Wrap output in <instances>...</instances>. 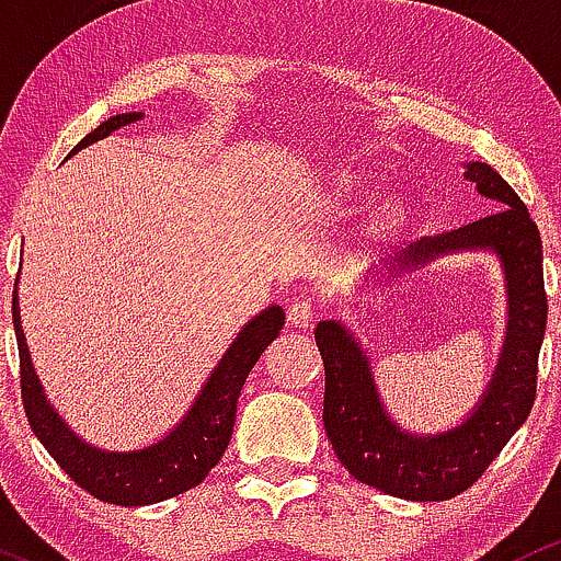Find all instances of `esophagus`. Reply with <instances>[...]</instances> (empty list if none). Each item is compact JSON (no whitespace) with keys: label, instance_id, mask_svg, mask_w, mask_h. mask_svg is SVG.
<instances>
[{"label":"esophagus","instance_id":"esophagus-1","mask_svg":"<svg viewBox=\"0 0 561 561\" xmlns=\"http://www.w3.org/2000/svg\"><path fill=\"white\" fill-rule=\"evenodd\" d=\"M286 318H288V325H291V329H307L314 318V307L305 299L294 301V305H288Z\"/></svg>","mask_w":561,"mask_h":561}]
</instances>
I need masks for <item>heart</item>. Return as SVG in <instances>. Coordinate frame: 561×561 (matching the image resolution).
<instances>
[{
  "label": "heart",
  "instance_id": "heart-1",
  "mask_svg": "<svg viewBox=\"0 0 561 561\" xmlns=\"http://www.w3.org/2000/svg\"><path fill=\"white\" fill-rule=\"evenodd\" d=\"M387 217H389V214H387Z\"/></svg>",
  "mask_w": 561,
  "mask_h": 561
}]
</instances>
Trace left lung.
I'll return each mask as SVG.
<instances>
[{
    "label": "left lung",
    "mask_w": 561,
    "mask_h": 561,
    "mask_svg": "<svg viewBox=\"0 0 561 561\" xmlns=\"http://www.w3.org/2000/svg\"><path fill=\"white\" fill-rule=\"evenodd\" d=\"M463 169V178L493 201L495 211L463 228L421 238L365 275V286H379L374 280H394L458 251L499 256L506 286V333L493 376L461 424L432 434L400 426L383 405L370 352L360 339L342 320H320L314 329L325 365L323 424L339 461L355 480L405 501H448L471 488L525 424L535 400L538 352L549 314L540 232L493 167L469 161Z\"/></svg>",
    "instance_id": "1"
}]
</instances>
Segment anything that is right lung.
<instances>
[{
  "label": "right lung",
  "mask_w": 561,
  "mask_h": 561,
  "mask_svg": "<svg viewBox=\"0 0 561 561\" xmlns=\"http://www.w3.org/2000/svg\"><path fill=\"white\" fill-rule=\"evenodd\" d=\"M140 111L116 113L90 131L71 150V156L87 145L108 137L111 131L140 122ZM283 323H286V312L278 305H270L262 312H256L238 331L230 347L214 365L193 405L172 430L145 448L108 450L79 437L44 394L39 376L31 363L26 333L21 325L15 283L12 325H15L18 352H21V394L31 430L49 456L60 463V469L94 499L116 503V506H148V503L174 499V495L196 488L222 458L230 443L232 424H236V405L241 398L243 381L260 360L262 352L267 350V344L278 336Z\"/></svg>",
  "instance_id": "obj_1"
}]
</instances>
